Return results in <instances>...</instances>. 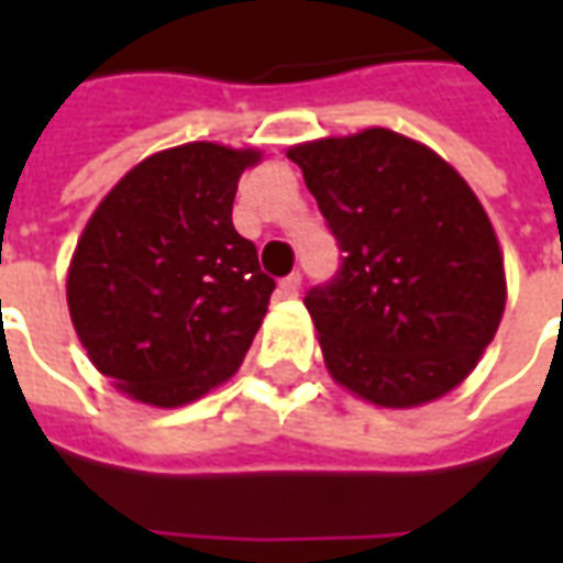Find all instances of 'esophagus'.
Listing matches in <instances>:
<instances>
[{"instance_id":"obj_1","label":"esophagus","mask_w":563,"mask_h":563,"mask_svg":"<svg viewBox=\"0 0 563 563\" xmlns=\"http://www.w3.org/2000/svg\"><path fill=\"white\" fill-rule=\"evenodd\" d=\"M298 292H301V274H289L286 280H280L283 298H295Z\"/></svg>"}]
</instances>
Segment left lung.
<instances>
[{
  "label": "left lung",
  "mask_w": 563,
  "mask_h": 563,
  "mask_svg": "<svg viewBox=\"0 0 563 563\" xmlns=\"http://www.w3.org/2000/svg\"><path fill=\"white\" fill-rule=\"evenodd\" d=\"M286 156L346 253L341 277L305 298L331 379L386 410L449 395L507 305L483 201L440 153L391 129L305 141Z\"/></svg>",
  "instance_id": "obj_1"
}]
</instances>
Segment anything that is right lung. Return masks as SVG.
I'll list each match as a JSON object with an SVG mask.
<instances>
[{"label": "right lung", "mask_w": 563, "mask_h": 563, "mask_svg": "<svg viewBox=\"0 0 563 563\" xmlns=\"http://www.w3.org/2000/svg\"><path fill=\"white\" fill-rule=\"evenodd\" d=\"M256 147L189 141L141 159L99 201L71 253L66 301L80 346L126 398L174 410L234 377L274 280L234 232Z\"/></svg>", "instance_id": "add662e5"}]
</instances>
